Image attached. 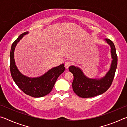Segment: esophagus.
<instances>
[{"mask_svg": "<svg viewBox=\"0 0 127 127\" xmlns=\"http://www.w3.org/2000/svg\"><path fill=\"white\" fill-rule=\"evenodd\" d=\"M64 65H65V67L68 69L69 66L72 65V63L69 61H66L65 62V63H64Z\"/></svg>", "mask_w": 127, "mask_h": 127, "instance_id": "1", "label": "esophagus"}]
</instances>
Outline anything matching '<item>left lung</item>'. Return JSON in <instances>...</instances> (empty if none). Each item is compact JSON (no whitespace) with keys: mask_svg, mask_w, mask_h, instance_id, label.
I'll list each match as a JSON object with an SVG mask.
<instances>
[{"mask_svg":"<svg viewBox=\"0 0 127 127\" xmlns=\"http://www.w3.org/2000/svg\"><path fill=\"white\" fill-rule=\"evenodd\" d=\"M106 42L111 46V52L113 61L110 69L106 76L101 79H90L84 76L78 68L70 66L69 71L72 73L74 79L72 83L73 91L77 95L82 98L95 97L102 94L109 89L112 84L117 67L118 57L116 53L115 47L112 41L106 38Z\"/></svg>","mask_w":127,"mask_h":127,"instance_id":"left-lung-1","label":"left lung"}]
</instances>
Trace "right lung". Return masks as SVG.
<instances>
[{
	"label": "right lung",
	"mask_w": 127,
	"mask_h": 127,
	"mask_svg": "<svg viewBox=\"0 0 127 127\" xmlns=\"http://www.w3.org/2000/svg\"><path fill=\"white\" fill-rule=\"evenodd\" d=\"M28 32L23 33L12 44L10 53V73L15 83L22 91L31 97H41L45 96L51 91L58 77L65 70L64 64L53 68L38 78H31L23 76L17 69L14 59V50L20 40Z\"/></svg>",
	"instance_id": "right-lung-1"
}]
</instances>
